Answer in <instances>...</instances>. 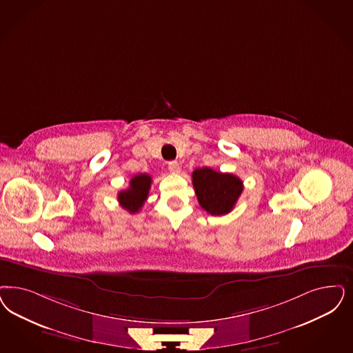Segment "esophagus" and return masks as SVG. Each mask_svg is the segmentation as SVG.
<instances>
[{
	"instance_id": "esophagus-1",
	"label": "esophagus",
	"mask_w": 353,
	"mask_h": 353,
	"mask_svg": "<svg viewBox=\"0 0 353 353\" xmlns=\"http://www.w3.org/2000/svg\"><path fill=\"white\" fill-rule=\"evenodd\" d=\"M168 170H170V173H173V174H179V173L181 172V167H180V164H179L177 161H170V163H168Z\"/></svg>"
}]
</instances>
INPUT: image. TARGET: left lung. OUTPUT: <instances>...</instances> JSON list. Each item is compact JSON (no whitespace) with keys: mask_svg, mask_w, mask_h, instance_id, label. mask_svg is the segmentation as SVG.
<instances>
[{"mask_svg":"<svg viewBox=\"0 0 353 353\" xmlns=\"http://www.w3.org/2000/svg\"><path fill=\"white\" fill-rule=\"evenodd\" d=\"M192 177L199 205L215 216L231 212L243 193V181L232 173L203 167L195 170Z\"/></svg>","mask_w":353,"mask_h":353,"instance_id":"8db88e82","label":"left lung"}]
</instances>
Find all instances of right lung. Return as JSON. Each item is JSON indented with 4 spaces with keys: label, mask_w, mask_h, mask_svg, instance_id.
<instances>
[{
    "label": "right lung",
    "mask_w": 353,
    "mask_h": 353,
    "mask_svg": "<svg viewBox=\"0 0 353 353\" xmlns=\"http://www.w3.org/2000/svg\"><path fill=\"white\" fill-rule=\"evenodd\" d=\"M151 176L147 173L135 174L130 180V185L126 190H122L117 195L122 208L129 211L130 214H137L142 207L148 196V192L151 188Z\"/></svg>",
    "instance_id": "obj_1"
}]
</instances>
